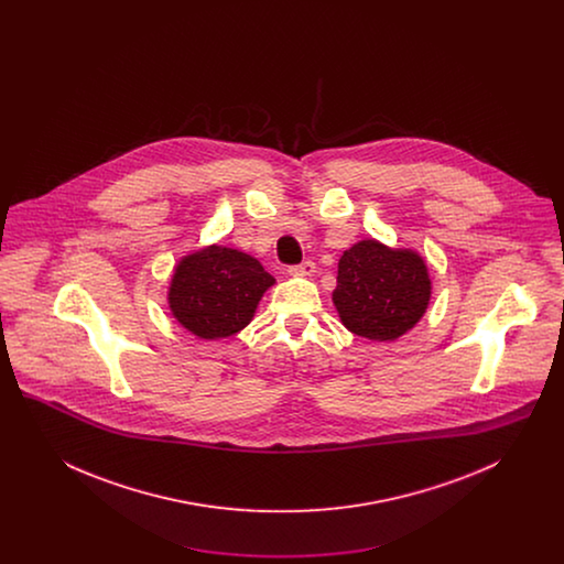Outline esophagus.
Returning a JSON list of instances; mask_svg holds the SVG:
<instances>
[{"label": "esophagus", "instance_id": "obj_1", "mask_svg": "<svg viewBox=\"0 0 564 564\" xmlns=\"http://www.w3.org/2000/svg\"><path fill=\"white\" fill-rule=\"evenodd\" d=\"M313 272H315V262H311V260H306L302 264H295L290 269V274H294V276H311Z\"/></svg>", "mask_w": 564, "mask_h": 564}]
</instances>
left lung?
Masks as SVG:
<instances>
[{
    "label": "left lung",
    "instance_id": "8db88e82",
    "mask_svg": "<svg viewBox=\"0 0 564 564\" xmlns=\"http://www.w3.org/2000/svg\"><path fill=\"white\" fill-rule=\"evenodd\" d=\"M336 281L332 300L340 322L368 340H398L430 306V269L414 249L355 242L338 262Z\"/></svg>",
    "mask_w": 564,
    "mask_h": 564
}]
</instances>
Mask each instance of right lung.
Here are the masks:
<instances>
[{"label": "right lung", "instance_id": "right-lung-1", "mask_svg": "<svg viewBox=\"0 0 564 564\" xmlns=\"http://www.w3.org/2000/svg\"><path fill=\"white\" fill-rule=\"evenodd\" d=\"M272 285L274 276L249 253L209 245L177 262L166 300L175 322L189 334L219 340L249 325Z\"/></svg>", "mask_w": 564, "mask_h": 564}]
</instances>
